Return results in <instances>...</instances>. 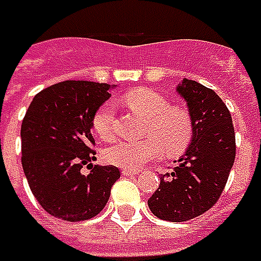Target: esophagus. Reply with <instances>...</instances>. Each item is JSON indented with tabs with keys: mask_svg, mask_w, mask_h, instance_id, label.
I'll return each instance as SVG.
<instances>
[{
	"mask_svg": "<svg viewBox=\"0 0 261 261\" xmlns=\"http://www.w3.org/2000/svg\"><path fill=\"white\" fill-rule=\"evenodd\" d=\"M141 173V170H135V168H123L122 174L123 175H136Z\"/></svg>",
	"mask_w": 261,
	"mask_h": 261,
	"instance_id": "1",
	"label": "esophagus"
}]
</instances>
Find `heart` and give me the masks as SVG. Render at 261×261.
Masks as SVG:
<instances>
[{
	"label": "heart",
	"mask_w": 261,
	"mask_h": 261,
	"mask_svg": "<svg viewBox=\"0 0 261 261\" xmlns=\"http://www.w3.org/2000/svg\"><path fill=\"white\" fill-rule=\"evenodd\" d=\"M122 103L148 119L142 141H123L105 152L107 163L125 168H138L164 151L175 155L185 151L193 138L192 116L180 106H170L164 95L149 88H135L122 95ZM91 125L97 136L112 141L115 136V107L110 101L100 106Z\"/></svg>",
	"instance_id": "b5f03b06"
}]
</instances>
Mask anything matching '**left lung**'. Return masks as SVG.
I'll return each instance as SVG.
<instances>
[{
    "label": "left lung",
    "instance_id": "8db88e82",
    "mask_svg": "<svg viewBox=\"0 0 261 261\" xmlns=\"http://www.w3.org/2000/svg\"><path fill=\"white\" fill-rule=\"evenodd\" d=\"M177 91L192 116V144L173 173L161 175L148 206L160 219L185 222L205 214L222 195L236 160V132L228 107L214 90L183 80Z\"/></svg>",
    "mask_w": 261,
    "mask_h": 261
}]
</instances>
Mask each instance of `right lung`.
<instances>
[{
  "label": "right lung",
  "mask_w": 261,
  "mask_h": 261,
  "mask_svg": "<svg viewBox=\"0 0 261 261\" xmlns=\"http://www.w3.org/2000/svg\"><path fill=\"white\" fill-rule=\"evenodd\" d=\"M109 84L68 80L37 93L21 123V164L30 190L47 214L68 222L98 215L120 177L115 166H93L94 112ZM90 167L84 176L81 168Z\"/></svg>",
  "instance_id": "obj_1"
}]
</instances>
